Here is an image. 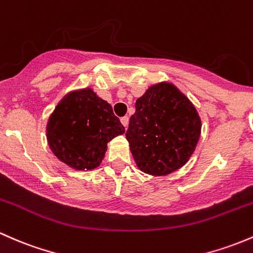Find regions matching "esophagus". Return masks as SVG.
<instances>
[{"label":"esophagus","mask_w":253,"mask_h":253,"mask_svg":"<svg viewBox=\"0 0 253 253\" xmlns=\"http://www.w3.org/2000/svg\"><path fill=\"white\" fill-rule=\"evenodd\" d=\"M121 122H122V124H123V126L126 127V126H127V123H129V118H127L126 116V117H122Z\"/></svg>","instance_id":"obj_1"}]
</instances>
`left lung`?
Segmentation results:
<instances>
[{"label": "left lung", "mask_w": 253, "mask_h": 253, "mask_svg": "<svg viewBox=\"0 0 253 253\" xmlns=\"http://www.w3.org/2000/svg\"><path fill=\"white\" fill-rule=\"evenodd\" d=\"M126 140L137 167L149 175H168L188 162L202 123L188 99L170 83L151 86L136 100Z\"/></svg>", "instance_id": "1"}]
</instances>
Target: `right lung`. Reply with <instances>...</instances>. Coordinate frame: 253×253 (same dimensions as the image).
Segmentation results:
<instances>
[{
    "label": "right lung",
    "instance_id": "1",
    "mask_svg": "<svg viewBox=\"0 0 253 253\" xmlns=\"http://www.w3.org/2000/svg\"><path fill=\"white\" fill-rule=\"evenodd\" d=\"M112 107L91 89L66 95L50 116L47 138L53 153L76 170L99 167L107 142L124 134Z\"/></svg>",
    "mask_w": 253,
    "mask_h": 253
}]
</instances>
